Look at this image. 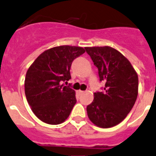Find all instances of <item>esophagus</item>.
<instances>
[{
	"label": "esophagus",
	"instance_id": "1",
	"mask_svg": "<svg viewBox=\"0 0 156 156\" xmlns=\"http://www.w3.org/2000/svg\"><path fill=\"white\" fill-rule=\"evenodd\" d=\"M77 93H78L79 95H82V93H84V91H82V90H78V91H77Z\"/></svg>",
	"mask_w": 156,
	"mask_h": 156
}]
</instances>
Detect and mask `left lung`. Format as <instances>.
Instances as JSON below:
<instances>
[{
    "label": "left lung",
    "instance_id": "1",
    "mask_svg": "<svg viewBox=\"0 0 156 156\" xmlns=\"http://www.w3.org/2000/svg\"><path fill=\"white\" fill-rule=\"evenodd\" d=\"M87 53L105 82L104 92L94 93L86 111L89 120L101 128H111L123 121L135 104L138 75L128 59L110 46L86 47Z\"/></svg>",
    "mask_w": 156,
    "mask_h": 156
}]
</instances>
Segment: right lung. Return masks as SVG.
Listing matches in <instances>:
<instances>
[{"label": "right lung", "instance_id": "right-lung-1", "mask_svg": "<svg viewBox=\"0 0 156 156\" xmlns=\"http://www.w3.org/2000/svg\"><path fill=\"white\" fill-rule=\"evenodd\" d=\"M86 52L78 46L60 45L45 50L27 71L25 94L41 121L58 125L69 117L76 104L75 91L62 82L70 79L73 60Z\"/></svg>", "mask_w": 156, "mask_h": 156}]
</instances>
